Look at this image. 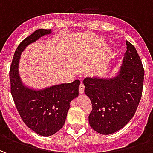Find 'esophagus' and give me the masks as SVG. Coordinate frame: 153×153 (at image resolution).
I'll list each match as a JSON object with an SVG mask.
<instances>
[{"mask_svg":"<svg viewBox=\"0 0 153 153\" xmlns=\"http://www.w3.org/2000/svg\"><path fill=\"white\" fill-rule=\"evenodd\" d=\"M79 92L80 94H82L84 92V85H83V83H81L79 85Z\"/></svg>","mask_w":153,"mask_h":153,"instance_id":"esophagus-1","label":"esophagus"}]
</instances>
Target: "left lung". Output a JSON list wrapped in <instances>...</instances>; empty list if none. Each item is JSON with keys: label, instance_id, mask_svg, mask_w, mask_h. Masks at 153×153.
<instances>
[{"label": "left lung", "instance_id": "8db88e82", "mask_svg": "<svg viewBox=\"0 0 153 153\" xmlns=\"http://www.w3.org/2000/svg\"><path fill=\"white\" fill-rule=\"evenodd\" d=\"M127 51L117 75L83 79L84 93L91 100L90 126L101 134L118 131L134 115L143 93L144 70L135 47L126 41Z\"/></svg>", "mask_w": 153, "mask_h": 153}]
</instances>
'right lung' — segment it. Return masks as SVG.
Returning <instances> with one entry per match:
<instances>
[{
	"label": "right lung",
	"instance_id": "right-lung-1",
	"mask_svg": "<svg viewBox=\"0 0 153 153\" xmlns=\"http://www.w3.org/2000/svg\"><path fill=\"white\" fill-rule=\"evenodd\" d=\"M51 29H38L23 40L15 51L10 70V92L15 106L25 125L42 136H51L63 127L70 102L79 96V80L35 90L22 83L19 74L20 55L26 47L45 35Z\"/></svg>",
	"mask_w": 153,
	"mask_h": 153
}]
</instances>
